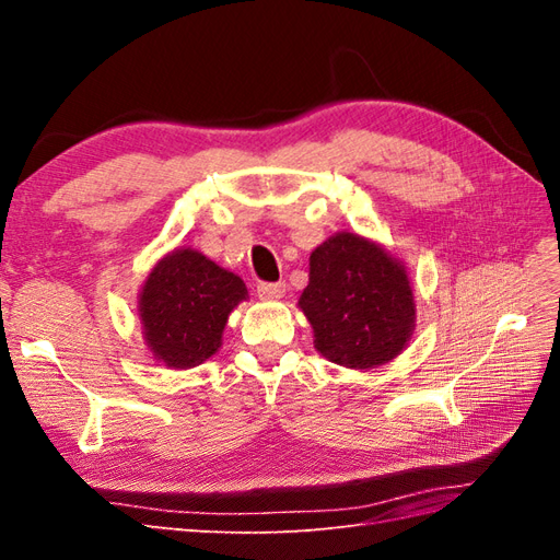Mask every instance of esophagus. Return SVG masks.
I'll list each match as a JSON object with an SVG mask.
<instances>
[{
	"label": "esophagus",
	"instance_id": "obj_1",
	"mask_svg": "<svg viewBox=\"0 0 560 560\" xmlns=\"http://www.w3.org/2000/svg\"><path fill=\"white\" fill-rule=\"evenodd\" d=\"M257 294H259V299H266V301L282 299L284 282H259L257 284Z\"/></svg>",
	"mask_w": 560,
	"mask_h": 560
}]
</instances>
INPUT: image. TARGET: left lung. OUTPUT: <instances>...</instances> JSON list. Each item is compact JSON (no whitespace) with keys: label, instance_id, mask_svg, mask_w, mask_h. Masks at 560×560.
<instances>
[{"label":"left lung","instance_id":"8db88e82","mask_svg":"<svg viewBox=\"0 0 560 560\" xmlns=\"http://www.w3.org/2000/svg\"><path fill=\"white\" fill-rule=\"evenodd\" d=\"M329 362L371 369L409 341L416 303L404 266L376 243L336 233L311 254V282L299 299Z\"/></svg>","mask_w":560,"mask_h":560}]
</instances>
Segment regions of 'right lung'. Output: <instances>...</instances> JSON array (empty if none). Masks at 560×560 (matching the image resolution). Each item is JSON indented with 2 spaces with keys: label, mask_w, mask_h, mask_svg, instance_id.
Returning a JSON list of instances; mask_svg holds the SVG:
<instances>
[{
  "label": "right lung",
  "mask_w": 560,
  "mask_h": 560,
  "mask_svg": "<svg viewBox=\"0 0 560 560\" xmlns=\"http://www.w3.org/2000/svg\"><path fill=\"white\" fill-rule=\"evenodd\" d=\"M245 296V282L202 254H167L140 294L144 338L154 358L175 369L206 362L222 346L229 313Z\"/></svg>",
  "instance_id": "obj_1"
}]
</instances>
